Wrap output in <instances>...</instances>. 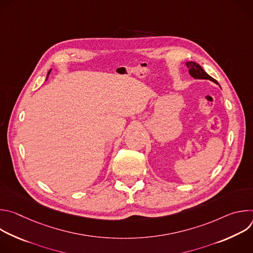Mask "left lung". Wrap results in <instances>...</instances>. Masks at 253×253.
Here are the masks:
<instances>
[{
	"instance_id": "obj_1",
	"label": "left lung",
	"mask_w": 253,
	"mask_h": 253,
	"mask_svg": "<svg viewBox=\"0 0 253 253\" xmlns=\"http://www.w3.org/2000/svg\"><path fill=\"white\" fill-rule=\"evenodd\" d=\"M186 67L188 68L189 74L191 77H193L194 79H199V80H210L212 82H214L215 84H218V82L216 81L215 79H213L211 76H209L206 72L202 69V67L195 63V62H186Z\"/></svg>"
}]
</instances>
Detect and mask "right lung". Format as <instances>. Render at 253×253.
Listing matches in <instances>:
<instances>
[{
    "instance_id": "add662e5",
    "label": "right lung",
    "mask_w": 253,
    "mask_h": 253,
    "mask_svg": "<svg viewBox=\"0 0 253 253\" xmlns=\"http://www.w3.org/2000/svg\"><path fill=\"white\" fill-rule=\"evenodd\" d=\"M50 72H51V69L49 70V72H48V74H47V78H46V81H47V79H48V76H49V74H50Z\"/></svg>"
}]
</instances>
